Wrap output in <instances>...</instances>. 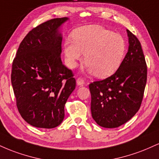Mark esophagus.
I'll return each instance as SVG.
<instances>
[{
    "instance_id": "esophagus-1",
    "label": "esophagus",
    "mask_w": 159,
    "mask_h": 159,
    "mask_svg": "<svg viewBox=\"0 0 159 159\" xmlns=\"http://www.w3.org/2000/svg\"><path fill=\"white\" fill-rule=\"evenodd\" d=\"M76 83H77V85L78 86H83L84 84V80L81 78H78L77 80H76Z\"/></svg>"
}]
</instances>
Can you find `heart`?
<instances>
[{"label":"heart","mask_w":159,"mask_h":159,"mask_svg":"<svg viewBox=\"0 0 159 159\" xmlns=\"http://www.w3.org/2000/svg\"><path fill=\"white\" fill-rule=\"evenodd\" d=\"M72 40L64 43L69 68L74 69L84 55L87 71L100 78L109 77L121 66L126 51L125 39L100 25H87L75 30Z\"/></svg>","instance_id":"1"}]
</instances>
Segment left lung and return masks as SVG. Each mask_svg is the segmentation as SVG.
<instances>
[{
    "instance_id": "left-lung-1",
    "label": "left lung",
    "mask_w": 159,
    "mask_h": 159,
    "mask_svg": "<svg viewBox=\"0 0 159 159\" xmlns=\"http://www.w3.org/2000/svg\"><path fill=\"white\" fill-rule=\"evenodd\" d=\"M129 48L116 72L89 85L91 114L96 123L107 129L119 127L139 110L147 84V68L139 40L129 30Z\"/></svg>"
}]
</instances>
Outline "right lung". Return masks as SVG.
Wrapping results in <instances>:
<instances>
[{"label":"right lung","instance_id":"add662e5","mask_svg":"<svg viewBox=\"0 0 159 159\" xmlns=\"http://www.w3.org/2000/svg\"><path fill=\"white\" fill-rule=\"evenodd\" d=\"M67 17L49 20L30 30L12 63L11 82L18 110L34 127L53 129L64 119V106L75 88L72 71L61 61V26Z\"/></svg>","mask_w":159,"mask_h":159}]
</instances>
